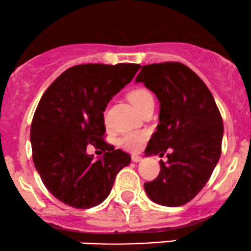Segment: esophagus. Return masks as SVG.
I'll return each mask as SVG.
<instances>
[{
    "label": "esophagus",
    "mask_w": 251,
    "mask_h": 251,
    "mask_svg": "<svg viewBox=\"0 0 251 251\" xmlns=\"http://www.w3.org/2000/svg\"><path fill=\"white\" fill-rule=\"evenodd\" d=\"M131 158H132V162H134V163L142 162V159H143V158L140 157V155H137V154H133Z\"/></svg>",
    "instance_id": "34e87169"
}]
</instances>
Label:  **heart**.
Here are the masks:
<instances>
[{
    "label": "heart",
    "mask_w": 251,
    "mask_h": 251,
    "mask_svg": "<svg viewBox=\"0 0 251 251\" xmlns=\"http://www.w3.org/2000/svg\"><path fill=\"white\" fill-rule=\"evenodd\" d=\"M128 100L132 105L139 112H142L146 106H149L150 103L153 102V97L150 93L149 91L144 88H137L133 89L132 92L128 93ZM148 134L146 132L138 131V132H131L123 135L122 139H120V145L124 149L128 150V151H139L142 149L143 144L145 143Z\"/></svg>",
    "instance_id": "obj_1"
}]
</instances>
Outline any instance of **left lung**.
<instances>
[{
	"mask_svg": "<svg viewBox=\"0 0 251 251\" xmlns=\"http://www.w3.org/2000/svg\"><path fill=\"white\" fill-rule=\"evenodd\" d=\"M159 100V124L148 154H166L154 180L144 184L154 203L180 206L197 196L211 177L222 152L223 120L211 92L180 62L143 66L135 77Z\"/></svg>",
	"mask_w": 251,
	"mask_h": 251,
	"instance_id": "1",
	"label": "left lung"
}]
</instances>
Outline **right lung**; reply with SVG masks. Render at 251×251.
Returning a JSON list of instances; mask_svg holds the SVG:
<instances>
[{
  "mask_svg": "<svg viewBox=\"0 0 251 251\" xmlns=\"http://www.w3.org/2000/svg\"><path fill=\"white\" fill-rule=\"evenodd\" d=\"M137 63H87L68 68L43 93L30 127L33 162L56 200L77 209L99 205L131 155L103 140V112L133 79ZM88 145L105 153L98 161Z\"/></svg>",
  "mask_w": 251,
  "mask_h": 251,
  "instance_id": "obj_1",
  "label": "right lung"
}]
</instances>
